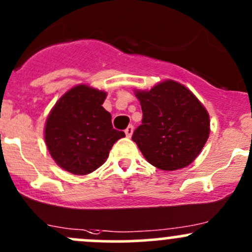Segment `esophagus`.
<instances>
[{
	"label": "esophagus",
	"instance_id": "34e87169",
	"mask_svg": "<svg viewBox=\"0 0 252 252\" xmlns=\"http://www.w3.org/2000/svg\"><path fill=\"white\" fill-rule=\"evenodd\" d=\"M125 133H126V137L131 138L132 134H133V126L129 125L128 127H127V128L125 129Z\"/></svg>",
	"mask_w": 252,
	"mask_h": 252
}]
</instances>
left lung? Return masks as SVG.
Returning <instances> with one entry per match:
<instances>
[{
    "instance_id": "1",
    "label": "left lung",
    "mask_w": 252,
    "mask_h": 252,
    "mask_svg": "<svg viewBox=\"0 0 252 252\" xmlns=\"http://www.w3.org/2000/svg\"><path fill=\"white\" fill-rule=\"evenodd\" d=\"M143 120L132 140L150 164L177 170L196 159L210 133V119L199 99L183 84L167 79L150 90H134Z\"/></svg>"
}]
</instances>
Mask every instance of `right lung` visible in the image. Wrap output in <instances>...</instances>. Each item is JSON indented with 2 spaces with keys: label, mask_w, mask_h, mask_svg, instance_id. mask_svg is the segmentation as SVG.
I'll return each mask as SVG.
<instances>
[{
  "label": "right lung",
  "mask_w": 252,
  "mask_h": 252,
  "mask_svg": "<svg viewBox=\"0 0 252 252\" xmlns=\"http://www.w3.org/2000/svg\"><path fill=\"white\" fill-rule=\"evenodd\" d=\"M107 93L86 84L73 86L50 110L44 140L59 167L86 175L102 166L110 149L125 133L112 125V115L102 107Z\"/></svg>",
  "instance_id": "add662e5"
}]
</instances>
